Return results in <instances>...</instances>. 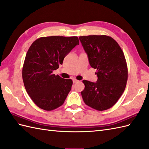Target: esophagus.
I'll return each instance as SVG.
<instances>
[{
  "label": "esophagus",
  "instance_id": "obj_1",
  "mask_svg": "<svg viewBox=\"0 0 149 149\" xmlns=\"http://www.w3.org/2000/svg\"><path fill=\"white\" fill-rule=\"evenodd\" d=\"M72 81H73V84H76V83H77L78 80H76V79H73V80H72Z\"/></svg>",
  "mask_w": 149,
  "mask_h": 149
}]
</instances>
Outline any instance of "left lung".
I'll return each mask as SVG.
<instances>
[{
    "instance_id": "left-lung-1",
    "label": "left lung",
    "mask_w": 149,
    "mask_h": 149,
    "mask_svg": "<svg viewBox=\"0 0 149 149\" xmlns=\"http://www.w3.org/2000/svg\"><path fill=\"white\" fill-rule=\"evenodd\" d=\"M92 68L97 69V82L83 80L85 103L98 111L113 107L123 94L128 70L124 54L117 42L106 35L79 37Z\"/></svg>"
}]
</instances>
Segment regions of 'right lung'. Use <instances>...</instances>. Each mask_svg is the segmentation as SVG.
Segmentation results:
<instances>
[{
    "label": "right lung",
    "instance_id": "add662e5",
    "mask_svg": "<svg viewBox=\"0 0 149 149\" xmlns=\"http://www.w3.org/2000/svg\"><path fill=\"white\" fill-rule=\"evenodd\" d=\"M79 45L77 36H48L32 42L25 56L22 78L27 94L42 110L51 111L64 104L71 89V79L53 74L71 49Z\"/></svg>",
    "mask_w": 149,
    "mask_h": 149
}]
</instances>
